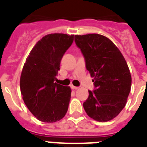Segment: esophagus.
I'll use <instances>...</instances> for the list:
<instances>
[{
	"mask_svg": "<svg viewBox=\"0 0 147 147\" xmlns=\"http://www.w3.org/2000/svg\"><path fill=\"white\" fill-rule=\"evenodd\" d=\"M71 88L73 90H77L78 88V87H76V86H74V85H71Z\"/></svg>",
	"mask_w": 147,
	"mask_h": 147,
	"instance_id": "34e87169",
	"label": "esophagus"
}]
</instances>
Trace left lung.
I'll return each instance as SVG.
<instances>
[{"label": "left lung", "mask_w": 147, "mask_h": 147, "mask_svg": "<svg viewBox=\"0 0 147 147\" xmlns=\"http://www.w3.org/2000/svg\"><path fill=\"white\" fill-rule=\"evenodd\" d=\"M75 41L96 88L93 92L88 91L84 109L94 121H111L125 107L130 94L132 79L127 63L116 45L105 36L76 35Z\"/></svg>", "instance_id": "1"}]
</instances>
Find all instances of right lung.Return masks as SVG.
Listing matches in <instances>:
<instances>
[{
	"instance_id": "1",
	"label": "right lung",
	"mask_w": 147,
	"mask_h": 147,
	"mask_svg": "<svg viewBox=\"0 0 147 147\" xmlns=\"http://www.w3.org/2000/svg\"><path fill=\"white\" fill-rule=\"evenodd\" d=\"M74 40V35L51 33L40 39L24 63L20 79L23 100L39 121H60L68 111L71 90L54 82L60 62Z\"/></svg>"
}]
</instances>
